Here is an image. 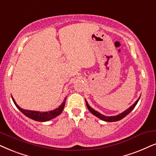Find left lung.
Here are the masks:
<instances>
[{
    "instance_id": "1",
    "label": "left lung",
    "mask_w": 156,
    "mask_h": 156,
    "mask_svg": "<svg viewBox=\"0 0 156 156\" xmlns=\"http://www.w3.org/2000/svg\"><path fill=\"white\" fill-rule=\"evenodd\" d=\"M140 98V96L138 99H137V101H136L135 103H134L133 105L130 106V107L128 108V109L127 110H125V112H123L121 114H118V115H117V116H112V117H107V116H104V115H103V114H100L99 112H98L97 111H95V110H94V109H92V108L90 107L89 105H88V102H87V101H86V106H87L88 109L89 110L90 113L94 114V115H95L96 117H97L98 118H99V119L104 120V121L112 122L119 121V120L123 119L124 117H126V116H127L128 114L130 113V112L133 111V109H134V108L135 107V106L137 105V102H138V101H139Z\"/></svg>"
}]
</instances>
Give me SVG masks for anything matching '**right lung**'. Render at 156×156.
<instances>
[{"mask_svg":"<svg viewBox=\"0 0 156 156\" xmlns=\"http://www.w3.org/2000/svg\"><path fill=\"white\" fill-rule=\"evenodd\" d=\"M11 98H12V100L13 103L15 104L16 106L18 109L20 110V111L22 112L25 116H27V117L30 118L31 119H34L35 121H37V122L49 121V120L56 117L57 116L60 115V114L62 113V112L63 111L65 104H66V98H65V101L62 102V104H61L58 108L54 109L53 111L52 110V111H50V112H37V111H30V110H25L22 109V108H20V106L17 105V104L16 103L14 98H13L12 96H11Z\"/></svg>","mask_w":156,"mask_h":156,"instance_id":"right-lung-1","label":"right lung"}]
</instances>
